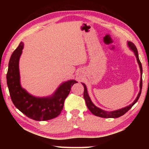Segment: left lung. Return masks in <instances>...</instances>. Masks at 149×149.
<instances>
[{
  "instance_id": "left-lung-1",
  "label": "left lung",
  "mask_w": 149,
  "mask_h": 149,
  "mask_svg": "<svg viewBox=\"0 0 149 149\" xmlns=\"http://www.w3.org/2000/svg\"><path fill=\"white\" fill-rule=\"evenodd\" d=\"M128 46L132 49L133 52H134L136 58H137V60L138 62V64L139 65V68H140V70H141V81H140V91L139 93L138 96L137 97V99L135 100V101L133 102L132 104H130L128 107H126L125 108H123L122 109L116 110V111H112V112H107L106 111L102 110L101 109H100L99 108H98L96 107V106L93 104L91 100V99L89 97V95H88L87 93V89L86 87V85H85L84 84H82L83 85L84 87V97L85 100V103H86L87 107L93 114H94L97 116L99 117H101V118H118L123 116V114H125L126 112L129 110L130 108H132V107L134 105L136 102H137L138 99H139V97L141 95V90H142V85H143V83H142V72H143V69H142V65H141V63L139 60V55H138V51L137 48H136L135 45L133 43V42L129 41L127 42Z\"/></svg>"
}]
</instances>
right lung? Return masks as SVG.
Instances as JSON below:
<instances>
[{
  "instance_id": "add662e5",
  "label": "right lung",
  "mask_w": 149,
  "mask_h": 149,
  "mask_svg": "<svg viewBox=\"0 0 149 149\" xmlns=\"http://www.w3.org/2000/svg\"><path fill=\"white\" fill-rule=\"evenodd\" d=\"M23 48L24 43L21 42L12 54L8 64L6 79L12 101L17 109L31 119L44 121L56 118L61 113L64 100L77 81L70 80L63 83L49 97L38 98L29 95L22 89L19 83V59Z\"/></svg>"
}]
</instances>
